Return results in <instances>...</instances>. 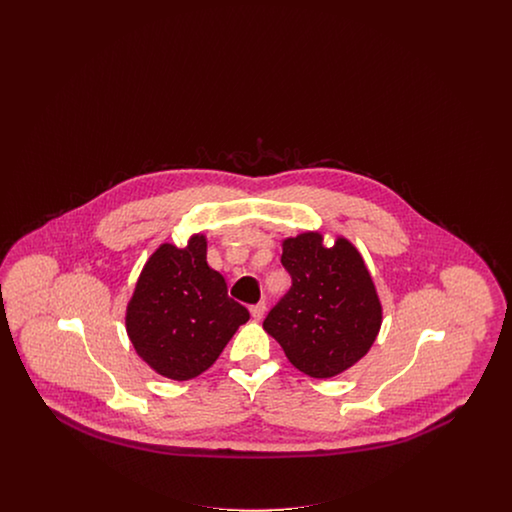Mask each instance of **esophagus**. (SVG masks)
<instances>
[{
    "mask_svg": "<svg viewBox=\"0 0 512 512\" xmlns=\"http://www.w3.org/2000/svg\"><path fill=\"white\" fill-rule=\"evenodd\" d=\"M249 311H251V317L255 318V320H261V318L265 317L267 305H265V301H261V303L251 305V307H249Z\"/></svg>",
    "mask_w": 512,
    "mask_h": 512,
    "instance_id": "esophagus-1",
    "label": "esophagus"
}]
</instances>
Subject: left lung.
<instances>
[{"label": "left lung", "instance_id": "obj_1", "mask_svg": "<svg viewBox=\"0 0 512 512\" xmlns=\"http://www.w3.org/2000/svg\"><path fill=\"white\" fill-rule=\"evenodd\" d=\"M292 288L270 309L263 328L295 368L332 378L363 359L382 326V305L355 245L324 247L318 232L282 244Z\"/></svg>", "mask_w": 512, "mask_h": 512}]
</instances>
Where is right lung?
Wrapping results in <instances>:
<instances>
[{
	"mask_svg": "<svg viewBox=\"0 0 512 512\" xmlns=\"http://www.w3.org/2000/svg\"><path fill=\"white\" fill-rule=\"evenodd\" d=\"M247 320L249 311L207 265V242L197 234L184 249L163 244L149 257L126 309V332L147 365L182 382L213 365Z\"/></svg>",
	"mask_w": 512,
	"mask_h": 512,
	"instance_id": "obj_1",
	"label": "right lung"
}]
</instances>
